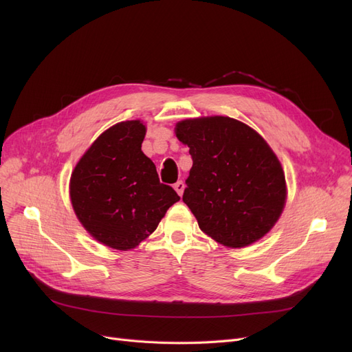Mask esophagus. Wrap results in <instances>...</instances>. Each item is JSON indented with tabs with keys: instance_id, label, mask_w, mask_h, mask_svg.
<instances>
[{
	"instance_id": "obj_1",
	"label": "esophagus",
	"mask_w": 352,
	"mask_h": 352,
	"mask_svg": "<svg viewBox=\"0 0 352 352\" xmlns=\"http://www.w3.org/2000/svg\"><path fill=\"white\" fill-rule=\"evenodd\" d=\"M174 188H175V191L178 192V195H182L184 188H186V184H184L182 181H177V182L174 184Z\"/></svg>"
}]
</instances>
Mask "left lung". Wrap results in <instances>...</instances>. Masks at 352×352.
I'll return each instance as SVG.
<instances>
[{
	"label": "left lung",
	"instance_id": "1",
	"mask_svg": "<svg viewBox=\"0 0 352 352\" xmlns=\"http://www.w3.org/2000/svg\"><path fill=\"white\" fill-rule=\"evenodd\" d=\"M177 138L190 146L192 168L182 201L201 231L230 248L263 238L287 198L283 166L265 140L230 117L184 120Z\"/></svg>",
	"mask_w": 352,
	"mask_h": 352
}]
</instances>
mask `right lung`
Instances as JSON below:
<instances>
[{
	"label": "right lung",
	"mask_w": 352,
	"mask_h": 352,
	"mask_svg": "<svg viewBox=\"0 0 352 352\" xmlns=\"http://www.w3.org/2000/svg\"><path fill=\"white\" fill-rule=\"evenodd\" d=\"M145 125L124 121L104 131L74 168L69 197L82 227L114 250L135 248L177 201L141 151Z\"/></svg>",
	"instance_id": "add662e5"
}]
</instances>
